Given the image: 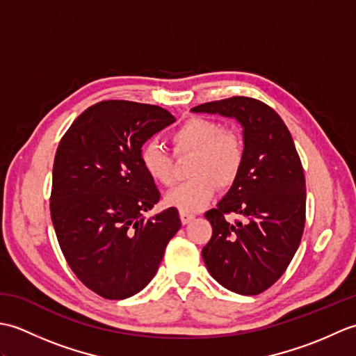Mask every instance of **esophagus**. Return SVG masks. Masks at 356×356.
I'll return each mask as SVG.
<instances>
[{
  "label": "esophagus",
  "mask_w": 356,
  "mask_h": 356,
  "mask_svg": "<svg viewBox=\"0 0 356 356\" xmlns=\"http://www.w3.org/2000/svg\"><path fill=\"white\" fill-rule=\"evenodd\" d=\"M180 220H182V223L184 225H186V223H190L193 218L195 217L194 214H191V213H186V211H180Z\"/></svg>",
  "instance_id": "34e87169"
}]
</instances>
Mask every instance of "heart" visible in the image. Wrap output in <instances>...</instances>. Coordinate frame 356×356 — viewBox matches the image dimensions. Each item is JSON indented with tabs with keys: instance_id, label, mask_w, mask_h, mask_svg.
Returning a JSON list of instances; mask_svg holds the SVG:
<instances>
[{
	"instance_id": "b5f03b06",
	"label": "heart",
	"mask_w": 356,
	"mask_h": 356,
	"mask_svg": "<svg viewBox=\"0 0 356 356\" xmlns=\"http://www.w3.org/2000/svg\"><path fill=\"white\" fill-rule=\"evenodd\" d=\"M176 153H193L188 182L166 195V203L186 213L199 211L213 197L217 185L231 186L243 165V145L236 133L207 118H191L170 136ZM142 168L154 182L171 186L176 171L171 156L159 143H143L139 153Z\"/></svg>"
}]
</instances>
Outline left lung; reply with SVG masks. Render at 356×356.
Returning <instances> with one entry per match:
<instances>
[{
  "mask_svg": "<svg viewBox=\"0 0 356 356\" xmlns=\"http://www.w3.org/2000/svg\"><path fill=\"white\" fill-rule=\"evenodd\" d=\"M193 113L236 119L243 128L238 177L205 217L213 236L202 249L209 274L240 295L266 291L283 275L305 229L306 180L292 136L275 110L252 97L197 105ZM241 221L229 224L225 213Z\"/></svg>",
  "mask_w": 356,
  "mask_h": 356,
  "instance_id": "obj_1",
  "label": "left lung"
}]
</instances>
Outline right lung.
<instances>
[{
    "label": "right lung",
    "mask_w": 356,
    "mask_h": 356,
    "mask_svg": "<svg viewBox=\"0 0 356 356\" xmlns=\"http://www.w3.org/2000/svg\"><path fill=\"white\" fill-rule=\"evenodd\" d=\"M172 122L157 105L102 101L74 119L59 142L51 222L72 270L104 298L140 292L182 225L176 208L143 217L161 193L142 168L140 148Z\"/></svg>",
    "instance_id": "1"
}]
</instances>
